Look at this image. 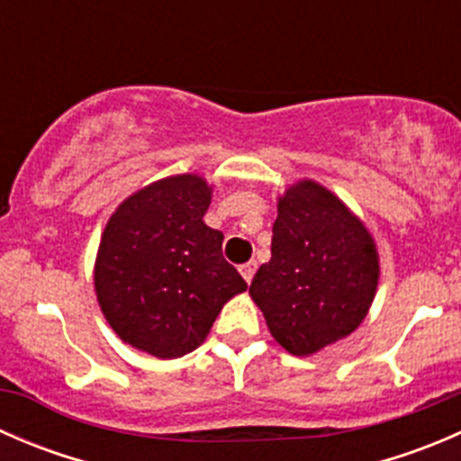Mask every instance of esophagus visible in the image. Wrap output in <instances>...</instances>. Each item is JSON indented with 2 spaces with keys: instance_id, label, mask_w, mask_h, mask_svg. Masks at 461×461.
<instances>
[{
  "instance_id": "obj_1",
  "label": "esophagus",
  "mask_w": 461,
  "mask_h": 461,
  "mask_svg": "<svg viewBox=\"0 0 461 461\" xmlns=\"http://www.w3.org/2000/svg\"><path fill=\"white\" fill-rule=\"evenodd\" d=\"M240 274H243V278L248 283H252L254 274H257V260H249V263L240 265Z\"/></svg>"
}]
</instances>
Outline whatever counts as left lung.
I'll return each mask as SVG.
<instances>
[{
    "label": "left lung",
    "instance_id": "obj_1",
    "mask_svg": "<svg viewBox=\"0 0 461 461\" xmlns=\"http://www.w3.org/2000/svg\"><path fill=\"white\" fill-rule=\"evenodd\" d=\"M272 258L249 285L272 337L308 357L359 328L379 283V257L364 222L314 180L278 198Z\"/></svg>",
    "mask_w": 461,
    "mask_h": 461
}]
</instances>
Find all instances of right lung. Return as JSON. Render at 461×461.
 Listing matches in <instances>:
<instances>
[{
  "instance_id": "1",
  "label": "right lung",
  "mask_w": 461,
  "mask_h": 461,
  "mask_svg": "<svg viewBox=\"0 0 461 461\" xmlns=\"http://www.w3.org/2000/svg\"><path fill=\"white\" fill-rule=\"evenodd\" d=\"M212 187L169 176L115 209L95 258V294L120 339L158 359L196 350L222 305L248 290L222 258V234L204 225Z\"/></svg>"
}]
</instances>
